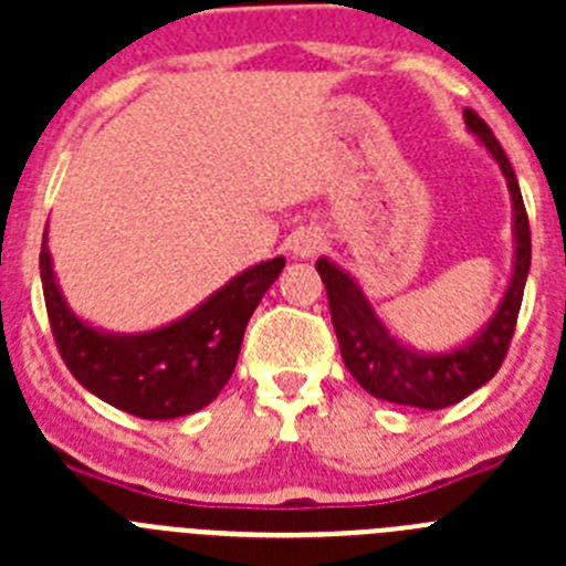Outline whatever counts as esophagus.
Here are the masks:
<instances>
[{
  "label": "esophagus",
  "instance_id": "obj_1",
  "mask_svg": "<svg viewBox=\"0 0 566 566\" xmlns=\"http://www.w3.org/2000/svg\"><path fill=\"white\" fill-rule=\"evenodd\" d=\"M323 249V234L317 229H300L292 238V252L297 258H314Z\"/></svg>",
  "mask_w": 566,
  "mask_h": 566
}]
</instances>
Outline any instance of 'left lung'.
Instances as JSON below:
<instances>
[{"label": "left lung", "instance_id": "left-lung-1", "mask_svg": "<svg viewBox=\"0 0 566 566\" xmlns=\"http://www.w3.org/2000/svg\"><path fill=\"white\" fill-rule=\"evenodd\" d=\"M464 124L479 135V142L488 147V153L502 167L510 198H513V212H516L513 214V229H516L513 232L516 234L513 277H510L507 294H504L496 317L490 319L488 328L473 343L451 354H433V357L405 348L402 343H397L391 334L385 332L357 283L343 269L328 263L326 258L317 260V272L323 277V286H326L328 312H332L345 368L371 397L385 399V402L411 405V408H428V411L462 402L468 394L482 388L502 368L510 339L516 334L518 308H522L524 283H527L530 272V221L516 172L510 167L496 135L490 133L488 124L473 109H464Z\"/></svg>", "mask_w": 566, "mask_h": 566}]
</instances>
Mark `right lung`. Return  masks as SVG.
I'll list each match as a JSON object with an SVG mask.
<instances>
[{"label": "right lung", "instance_id": "add662e5", "mask_svg": "<svg viewBox=\"0 0 566 566\" xmlns=\"http://www.w3.org/2000/svg\"><path fill=\"white\" fill-rule=\"evenodd\" d=\"M283 266V258L258 263L172 326L118 337L84 326L64 306L48 247L39 254L50 332L64 365L90 394L142 419L187 417L223 391L249 317Z\"/></svg>", "mask_w": 566, "mask_h": 566}]
</instances>
